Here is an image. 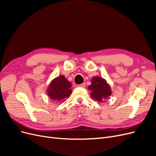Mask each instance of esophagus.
Listing matches in <instances>:
<instances>
[{"instance_id": "obj_1", "label": "esophagus", "mask_w": 156, "mask_h": 156, "mask_svg": "<svg viewBox=\"0 0 156 156\" xmlns=\"http://www.w3.org/2000/svg\"><path fill=\"white\" fill-rule=\"evenodd\" d=\"M79 87H82V88H84L85 87V83H82V84H80L78 85Z\"/></svg>"}]
</instances>
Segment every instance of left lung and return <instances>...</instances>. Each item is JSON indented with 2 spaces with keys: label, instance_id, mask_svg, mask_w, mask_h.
<instances>
[{
  "label": "left lung",
  "instance_id": "1",
  "mask_svg": "<svg viewBox=\"0 0 156 156\" xmlns=\"http://www.w3.org/2000/svg\"><path fill=\"white\" fill-rule=\"evenodd\" d=\"M88 89L92 91L90 95L99 101H103L111 95V88L104 79L99 77H93L92 84L88 87Z\"/></svg>",
  "mask_w": 156,
  "mask_h": 156
}]
</instances>
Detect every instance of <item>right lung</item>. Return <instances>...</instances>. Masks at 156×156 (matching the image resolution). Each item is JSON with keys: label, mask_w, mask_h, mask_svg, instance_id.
Wrapping results in <instances>:
<instances>
[{"label": "right lung", "mask_w": 156, "mask_h": 156, "mask_svg": "<svg viewBox=\"0 0 156 156\" xmlns=\"http://www.w3.org/2000/svg\"><path fill=\"white\" fill-rule=\"evenodd\" d=\"M71 86L72 84L64 76H59L51 82L48 94L53 100L61 101L71 95L72 92L70 89Z\"/></svg>", "instance_id": "right-lung-1"}]
</instances>
